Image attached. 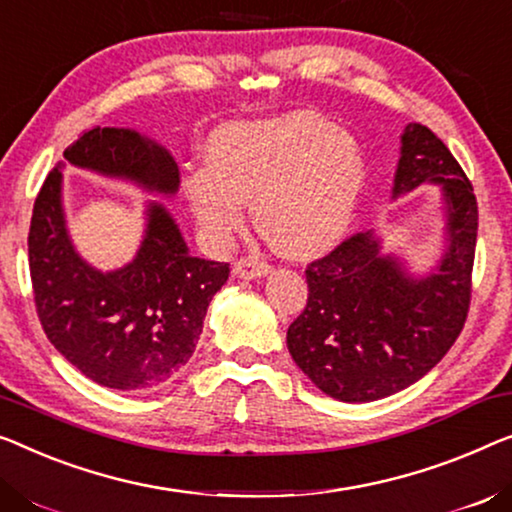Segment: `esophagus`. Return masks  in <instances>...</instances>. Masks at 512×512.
Returning a JSON list of instances; mask_svg holds the SVG:
<instances>
[{"mask_svg": "<svg viewBox=\"0 0 512 512\" xmlns=\"http://www.w3.org/2000/svg\"><path fill=\"white\" fill-rule=\"evenodd\" d=\"M232 271H234V276L241 280H255V278L269 276L271 266L257 257H243V259H239V262H234Z\"/></svg>", "mask_w": 512, "mask_h": 512, "instance_id": "esophagus-1", "label": "esophagus"}]
</instances>
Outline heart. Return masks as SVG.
<instances>
[{
  "mask_svg": "<svg viewBox=\"0 0 512 512\" xmlns=\"http://www.w3.org/2000/svg\"><path fill=\"white\" fill-rule=\"evenodd\" d=\"M365 179L368 163L352 133L319 112L289 110L213 131L207 163L181 186L211 246H230L253 200L257 225L278 253L305 259L345 239Z\"/></svg>",
  "mask_w": 512,
  "mask_h": 512,
  "instance_id": "obj_1",
  "label": "heart"
}]
</instances>
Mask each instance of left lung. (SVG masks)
Here are the masks:
<instances>
[{"mask_svg": "<svg viewBox=\"0 0 512 512\" xmlns=\"http://www.w3.org/2000/svg\"><path fill=\"white\" fill-rule=\"evenodd\" d=\"M418 186H441L444 241L430 269L416 273L398 253H384L375 230L305 269L308 303L287 329V349L329 398L372 402L404 391L462 331L478 234L474 188L430 128L409 124L400 135L393 200Z\"/></svg>", "mask_w": 512, "mask_h": 512, "instance_id": "left-lung-1", "label": "left lung"}]
</instances>
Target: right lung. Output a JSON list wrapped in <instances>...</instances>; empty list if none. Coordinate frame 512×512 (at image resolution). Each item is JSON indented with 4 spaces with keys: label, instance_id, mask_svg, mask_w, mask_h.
I'll use <instances>...</instances> for the list:
<instances>
[{
    "label": "right lung",
    "instance_id": "obj_1",
    "mask_svg": "<svg viewBox=\"0 0 512 512\" xmlns=\"http://www.w3.org/2000/svg\"><path fill=\"white\" fill-rule=\"evenodd\" d=\"M174 197L177 160L135 128H91L64 151L34 202L29 271L36 312L57 352L114 391H144L183 368L200 340L207 308L230 266L193 257L163 202L144 207L131 262L101 271L78 253L64 211V167Z\"/></svg>",
    "mask_w": 512,
    "mask_h": 512
}]
</instances>
